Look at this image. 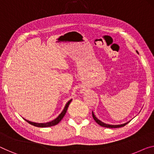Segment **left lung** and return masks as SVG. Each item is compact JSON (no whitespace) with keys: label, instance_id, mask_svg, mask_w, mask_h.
<instances>
[{"label":"left lung","instance_id":"1","mask_svg":"<svg viewBox=\"0 0 154 154\" xmlns=\"http://www.w3.org/2000/svg\"><path fill=\"white\" fill-rule=\"evenodd\" d=\"M137 53L138 54V52L136 51ZM92 115H93V118L94 119V120H95L96 122H97L98 125L102 126V127H106V128H119V127H124V126H125L126 125H127V124L129 122H126L125 124H122V125H108V124H106V123H104L102 122V121H100V120H98V119L96 118L95 115H94L93 112L92 111Z\"/></svg>","mask_w":154,"mask_h":154}]
</instances>
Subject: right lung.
I'll return each mask as SVG.
<instances>
[{"label": "right lung", "mask_w": 154, "mask_h": 154, "mask_svg": "<svg viewBox=\"0 0 154 154\" xmlns=\"http://www.w3.org/2000/svg\"><path fill=\"white\" fill-rule=\"evenodd\" d=\"M71 101L72 100H70L68 101V102L66 103L65 107H64V109L63 110V111L61 112V114H59V116L57 117L56 119H54V120H52L51 122H46V123H36V122H30L29 120H27L26 119H24L25 120L26 122H27L29 124H30V125L34 126V127H52V126H54L58 124L59 122H60L61 120H62L63 118L65 116V114L66 113V111H67V109L68 108V106H69L70 103L71 102Z\"/></svg>", "instance_id": "right-lung-1"}]
</instances>
